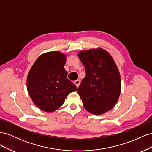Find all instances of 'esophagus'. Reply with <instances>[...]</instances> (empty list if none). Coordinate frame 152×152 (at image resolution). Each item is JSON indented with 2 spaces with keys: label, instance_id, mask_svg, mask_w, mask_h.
Instances as JSON below:
<instances>
[{
  "label": "esophagus",
  "instance_id": "esophagus-1",
  "mask_svg": "<svg viewBox=\"0 0 152 152\" xmlns=\"http://www.w3.org/2000/svg\"><path fill=\"white\" fill-rule=\"evenodd\" d=\"M74 84H75V86H76L77 87H79V86H80V81L79 80H77L74 81Z\"/></svg>",
  "mask_w": 152,
  "mask_h": 152
}]
</instances>
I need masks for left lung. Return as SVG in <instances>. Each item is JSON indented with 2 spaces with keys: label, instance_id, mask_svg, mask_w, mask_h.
<instances>
[{
  "label": "left lung",
  "instance_id": "1",
  "mask_svg": "<svg viewBox=\"0 0 152 152\" xmlns=\"http://www.w3.org/2000/svg\"><path fill=\"white\" fill-rule=\"evenodd\" d=\"M78 56L86 75L77 93L85 109L96 115L104 113L116 104L121 91L118 69L108 52L102 48L81 50Z\"/></svg>",
  "mask_w": 152,
  "mask_h": 152
}]
</instances>
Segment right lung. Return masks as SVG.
I'll use <instances>...</instances> for the list:
<instances>
[{
	"label": "right lung",
	"mask_w": 152,
	"mask_h": 152,
	"mask_svg": "<svg viewBox=\"0 0 152 152\" xmlns=\"http://www.w3.org/2000/svg\"><path fill=\"white\" fill-rule=\"evenodd\" d=\"M66 60V55L61 52H48L36 59L28 72L27 90L34 103L43 111H55L69 94L77 90L66 78L68 73L64 68Z\"/></svg>",
	"instance_id": "add662e5"
}]
</instances>
